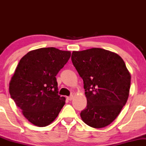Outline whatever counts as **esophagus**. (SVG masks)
I'll list each match as a JSON object with an SVG mask.
<instances>
[{"mask_svg": "<svg viewBox=\"0 0 146 146\" xmlns=\"http://www.w3.org/2000/svg\"><path fill=\"white\" fill-rule=\"evenodd\" d=\"M73 95H71V96L67 97V100H69V101H71V100H73Z\"/></svg>", "mask_w": 146, "mask_h": 146, "instance_id": "obj_1", "label": "esophagus"}]
</instances>
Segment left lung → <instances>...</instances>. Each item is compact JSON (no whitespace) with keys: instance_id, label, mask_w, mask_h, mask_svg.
<instances>
[{"instance_id":"8db88e82","label":"left lung","mask_w":146,"mask_h":146,"mask_svg":"<svg viewBox=\"0 0 146 146\" xmlns=\"http://www.w3.org/2000/svg\"><path fill=\"white\" fill-rule=\"evenodd\" d=\"M71 60L83 79L87 100L82 119L94 128L110 125L129 96L131 76L124 61L117 53L100 48L73 51Z\"/></svg>"}]
</instances>
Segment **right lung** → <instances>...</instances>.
Instances as JSON below:
<instances>
[{
	"instance_id": "add662e5",
	"label": "right lung",
	"mask_w": 146,
	"mask_h": 146,
	"mask_svg": "<svg viewBox=\"0 0 146 146\" xmlns=\"http://www.w3.org/2000/svg\"><path fill=\"white\" fill-rule=\"evenodd\" d=\"M70 57L69 51L48 47L32 50L20 60L9 82V93L32 124H51L65 104L66 99L58 95L56 76Z\"/></svg>"
}]
</instances>
